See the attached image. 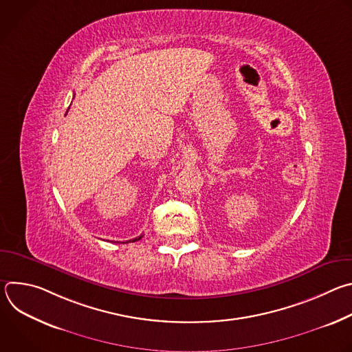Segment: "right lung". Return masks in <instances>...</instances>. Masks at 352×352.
<instances>
[{
	"label": "right lung",
	"mask_w": 352,
	"mask_h": 352,
	"mask_svg": "<svg viewBox=\"0 0 352 352\" xmlns=\"http://www.w3.org/2000/svg\"><path fill=\"white\" fill-rule=\"evenodd\" d=\"M68 110H69V109H68ZM67 113H68V111H67ZM142 236H143V235H140V236H138V238H135V239H132V242H135V241H139V239H140V238H142ZM126 242H128V241H126Z\"/></svg>",
	"instance_id": "add662e5"
}]
</instances>
